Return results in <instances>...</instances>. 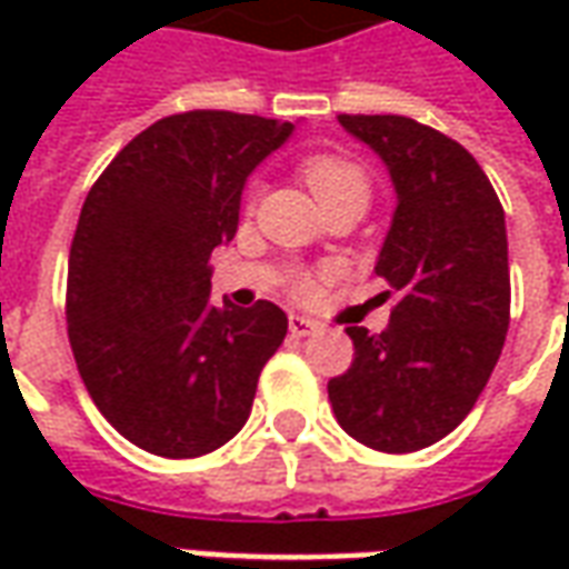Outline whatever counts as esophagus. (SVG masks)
I'll return each instance as SVG.
<instances>
[{"label":"esophagus","mask_w":569,"mask_h":569,"mask_svg":"<svg viewBox=\"0 0 569 569\" xmlns=\"http://www.w3.org/2000/svg\"><path fill=\"white\" fill-rule=\"evenodd\" d=\"M320 329V322L310 320V317H301V313H289V332L296 335V338H308Z\"/></svg>","instance_id":"obj_1"}]
</instances>
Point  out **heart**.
Listing matches in <instances>:
<instances>
[{
  "mask_svg": "<svg viewBox=\"0 0 569 569\" xmlns=\"http://www.w3.org/2000/svg\"><path fill=\"white\" fill-rule=\"evenodd\" d=\"M301 176L313 191V198L320 200L322 210L332 203H345V200L366 207L371 198L369 173L357 161L341 158V154H310L308 161L301 163ZM292 289H296V296L308 298L317 292V280L310 273H296Z\"/></svg>",
  "mask_w": 569,
  "mask_h": 569,
  "instance_id": "heart-1",
  "label": "heart"
}]
</instances>
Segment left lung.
Wrapping results in <instances>:
<instances>
[{
  "label": "left lung",
  "instance_id": "8db88e82",
  "mask_svg": "<svg viewBox=\"0 0 569 569\" xmlns=\"http://www.w3.org/2000/svg\"><path fill=\"white\" fill-rule=\"evenodd\" d=\"M338 121L393 179V224L375 273L399 298L381 335L347 326L353 362L329 381V402L347 436L411 453L460 427L500 359L512 298L506 216L451 137L406 116Z\"/></svg>",
  "mask_w": 569,
  "mask_h": 569
}]
</instances>
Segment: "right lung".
Segmentation results:
<instances>
[{
    "label": "right lung",
    "instance_id": "right-lung-1",
    "mask_svg": "<svg viewBox=\"0 0 569 569\" xmlns=\"http://www.w3.org/2000/svg\"><path fill=\"white\" fill-rule=\"evenodd\" d=\"M289 121L194 109L118 151L69 249L67 322L93 406L137 448L200 457L247 423L289 320L271 301L210 305V252L237 234L247 176Z\"/></svg>",
    "mask_w": 569,
    "mask_h": 569
}]
</instances>
